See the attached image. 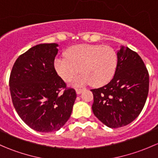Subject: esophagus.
<instances>
[{
    "mask_svg": "<svg viewBox=\"0 0 158 158\" xmlns=\"http://www.w3.org/2000/svg\"><path fill=\"white\" fill-rule=\"evenodd\" d=\"M82 91H83V89H76V92L77 95H79V94L82 93Z\"/></svg>",
    "mask_w": 158,
    "mask_h": 158,
    "instance_id": "1",
    "label": "esophagus"
}]
</instances>
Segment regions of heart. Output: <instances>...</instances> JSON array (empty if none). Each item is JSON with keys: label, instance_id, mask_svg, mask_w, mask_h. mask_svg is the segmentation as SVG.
Here are the masks:
<instances>
[{"label": "heart", "instance_id": "1", "mask_svg": "<svg viewBox=\"0 0 158 158\" xmlns=\"http://www.w3.org/2000/svg\"><path fill=\"white\" fill-rule=\"evenodd\" d=\"M117 54L109 47L79 44L67 49L66 57L57 58L54 66L59 76L66 82L71 81L79 73L77 85L92 82L103 85L111 79L117 67Z\"/></svg>", "mask_w": 158, "mask_h": 158}]
</instances>
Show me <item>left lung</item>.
Segmentation results:
<instances>
[{"mask_svg":"<svg viewBox=\"0 0 158 158\" xmlns=\"http://www.w3.org/2000/svg\"><path fill=\"white\" fill-rule=\"evenodd\" d=\"M117 58L112 79L107 85L91 90L94 114L111 128L125 126L139 115L149 89L148 69L137 52L121 47Z\"/></svg>","mask_w":158,"mask_h":158,"instance_id":"8db88e82","label":"left lung"}]
</instances>
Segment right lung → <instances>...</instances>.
I'll return each mask as SVG.
<instances>
[{
	"mask_svg": "<svg viewBox=\"0 0 158 158\" xmlns=\"http://www.w3.org/2000/svg\"><path fill=\"white\" fill-rule=\"evenodd\" d=\"M58 46L41 44L31 47L17 58L10 73L14 109L36 131L60 130L69 120L76 98L75 89L66 88L54 68Z\"/></svg>",
	"mask_w": 158,
	"mask_h": 158,
	"instance_id": "1",
	"label": "right lung"
}]
</instances>
